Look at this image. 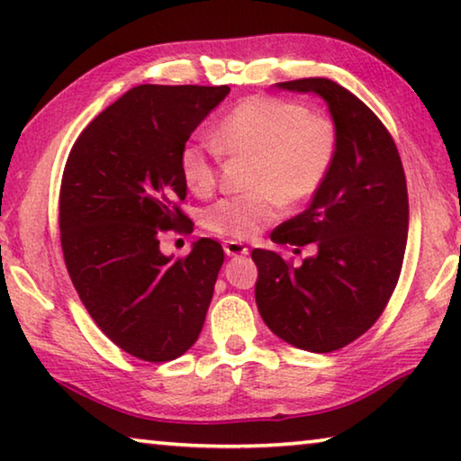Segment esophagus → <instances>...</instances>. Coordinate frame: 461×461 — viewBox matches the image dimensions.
<instances>
[{"label":"esophagus","mask_w":461,"mask_h":461,"mask_svg":"<svg viewBox=\"0 0 461 461\" xmlns=\"http://www.w3.org/2000/svg\"><path fill=\"white\" fill-rule=\"evenodd\" d=\"M223 249H225V254H228V256H246L248 254V248L241 244V241H236V240L225 241Z\"/></svg>","instance_id":"obj_1"}]
</instances>
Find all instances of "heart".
I'll return each instance as SVG.
<instances>
[{
	"label": "heart",
	"instance_id": "b5f03b06",
	"mask_svg": "<svg viewBox=\"0 0 461 461\" xmlns=\"http://www.w3.org/2000/svg\"><path fill=\"white\" fill-rule=\"evenodd\" d=\"M221 154L249 158L246 185L252 191L223 197L203 213L217 236L249 240L283 212L321 191L339 154V130L299 101L254 95L233 105L213 130V146L186 142L178 170L189 189L205 197L220 178Z\"/></svg>",
	"mask_w": 461,
	"mask_h": 461
}]
</instances>
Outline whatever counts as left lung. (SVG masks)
<instances>
[{
  "instance_id": "8db88e82",
  "label": "left lung",
  "mask_w": 461,
  "mask_h": 461,
  "mask_svg": "<svg viewBox=\"0 0 461 461\" xmlns=\"http://www.w3.org/2000/svg\"><path fill=\"white\" fill-rule=\"evenodd\" d=\"M278 87L327 101L339 154L309 209L270 236L296 252L313 246V258L294 267L270 249H252L256 305L280 339L327 354L368 331L394 293L407 248V178L390 131L352 91L323 77Z\"/></svg>"
}]
</instances>
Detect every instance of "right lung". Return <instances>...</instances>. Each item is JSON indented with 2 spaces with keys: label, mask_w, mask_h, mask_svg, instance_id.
I'll list each match as a JSON object with an SVG mask.
<instances>
[{
  "label": "right lung",
  "mask_w": 461,
  "mask_h": 461,
  "mask_svg": "<svg viewBox=\"0 0 461 461\" xmlns=\"http://www.w3.org/2000/svg\"><path fill=\"white\" fill-rule=\"evenodd\" d=\"M228 93V85H138L68 152L59 197L68 276L99 330L138 360H175L205 323L221 244L201 238L176 260L158 246L165 231H193L178 154Z\"/></svg>",
  "instance_id": "right-lung-1"
}]
</instances>
